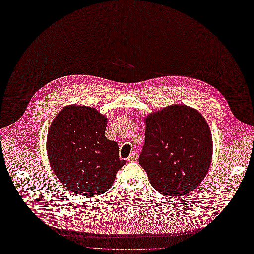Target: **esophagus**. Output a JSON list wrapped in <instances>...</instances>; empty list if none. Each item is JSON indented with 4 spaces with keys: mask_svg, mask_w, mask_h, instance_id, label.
<instances>
[{
    "mask_svg": "<svg viewBox=\"0 0 254 254\" xmlns=\"http://www.w3.org/2000/svg\"><path fill=\"white\" fill-rule=\"evenodd\" d=\"M138 159V153L137 152H133L130 156L127 158L128 162H135Z\"/></svg>",
    "mask_w": 254,
    "mask_h": 254,
    "instance_id": "34e87169",
    "label": "esophagus"
}]
</instances>
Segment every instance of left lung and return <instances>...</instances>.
Listing matches in <instances>:
<instances>
[{"instance_id":"left-lung-1","label":"left lung","mask_w":254,"mask_h":254,"mask_svg":"<svg viewBox=\"0 0 254 254\" xmlns=\"http://www.w3.org/2000/svg\"><path fill=\"white\" fill-rule=\"evenodd\" d=\"M145 144L139 164L163 196L193 192L205 178L213 138L204 117L186 105H171L144 118Z\"/></svg>"}]
</instances>
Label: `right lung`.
I'll return each mask as SVG.
<instances>
[{
    "mask_svg": "<svg viewBox=\"0 0 254 254\" xmlns=\"http://www.w3.org/2000/svg\"><path fill=\"white\" fill-rule=\"evenodd\" d=\"M107 117L87 106L64 107L47 138L51 167L66 189L85 197L107 192L126 161L118 144L105 136Z\"/></svg>",
    "mask_w": 254,
    "mask_h": 254,
    "instance_id": "obj_1",
    "label": "right lung"
}]
</instances>
